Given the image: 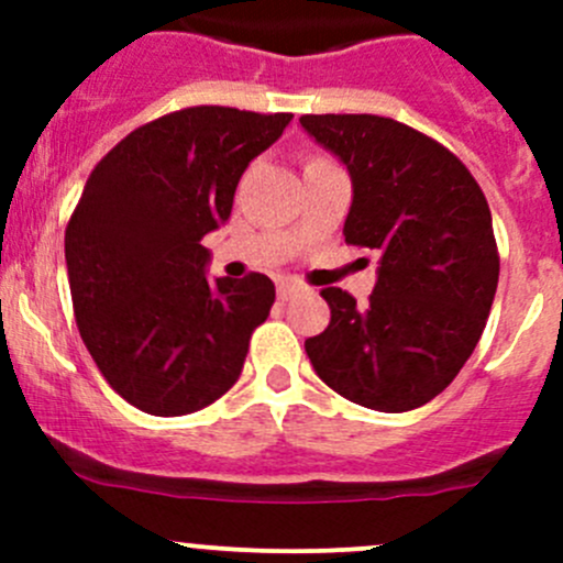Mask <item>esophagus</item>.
Wrapping results in <instances>:
<instances>
[{"instance_id": "esophagus-1", "label": "esophagus", "mask_w": 563, "mask_h": 563, "mask_svg": "<svg viewBox=\"0 0 563 563\" xmlns=\"http://www.w3.org/2000/svg\"><path fill=\"white\" fill-rule=\"evenodd\" d=\"M299 291H302V288H299L297 283H291V280H283V283H277V299H280V302H288V299H291V297H297Z\"/></svg>"}]
</instances>
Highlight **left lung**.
<instances>
[{
  "mask_svg": "<svg viewBox=\"0 0 563 563\" xmlns=\"http://www.w3.org/2000/svg\"><path fill=\"white\" fill-rule=\"evenodd\" d=\"M349 168L345 245L382 253L367 308L323 288L329 327L305 340L318 378L345 400L400 413L441 395L476 349L498 286L487 198L430 135L376 113H305Z\"/></svg>",
  "mask_w": 563,
  "mask_h": 563,
  "instance_id": "obj_1",
  "label": "left lung"
}]
</instances>
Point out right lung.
Segmentation results:
<instances>
[{
    "label": "right lung",
    "instance_id": "add662e5",
    "mask_svg": "<svg viewBox=\"0 0 563 563\" xmlns=\"http://www.w3.org/2000/svg\"><path fill=\"white\" fill-rule=\"evenodd\" d=\"M294 113L192 106L124 135L92 168L65 229L84 345L117 395L181 417L236 384L275 283L207 280L209 231L229 220L240 176Z\"/></svg>",
    "mask_w": 563,
    "mask_h": 563
}]
</instances>
